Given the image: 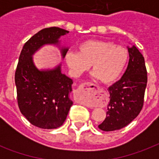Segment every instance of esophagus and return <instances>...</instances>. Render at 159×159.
Returning a JSON list of instances; mask_svg holds the SVG:
<instances>
[{
    "instance_id": "34e87169",
    "label": "esophagus",
    "mask_w": 159,
    "mask_h": 159,
    "mask_svg": "<svg viewBox=\"0 0 159 159\" xmlns=\"http://www.w3.org/2000/svg\"><path fill=\"white\" fill-rule=\"evenodd\" d=\"M100 91V88L96 85L87 82V83H84V84L81 85L78 89H77V94L80 95L81 97H84V98H87V97H92L97 93Z\"/></svg>"
}]
</instances>
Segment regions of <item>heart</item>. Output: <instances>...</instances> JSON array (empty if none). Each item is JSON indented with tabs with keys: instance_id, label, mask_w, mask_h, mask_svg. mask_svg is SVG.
Returning a JSON list of instances; mask_svg holds the SVG:
<instances>
[{
	"instance_id": "heart-1",
	"label": "heart",
	"mask_w": 159,
	"mask_h": 159,
	"mask_svg": "<svg viewBox=\"0 0 159 159\" xmlns=\"http://www.w3.org/2000/svg\"><path fill=\"white\" fill-rule=\"evenodd\" d=\"M128 51L122 46L105 40L89 39L78 46V52H68L65 61L72 74L78 77L89 69L92 76L104 84L118 79L128 61Z\"/></svg>"
}]
</instances>
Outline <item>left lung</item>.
<instances>
[{
  "instance_id": "1",
  "label": "left lung",
  "mask_w": 159,
  "mask_h": 159,
  "mask_svg": "<svg viewBox=\"0 0 159 159\" xmlns=\"http://www.w3.org/2000/svg\"><path fill=\"white\" fill-rule=\"evenodd\" d=\"M128 48V67L122 77L108 88L110 102L106 117L98 125L103 131H114L125 127L138 116L143 105L147 86L144 57L135 46Z\"/></svg>"
}]
</instances>
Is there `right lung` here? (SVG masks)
Wrapping results in <instances>:
<instances>
[{
  "label": "right lung",
  "mask_w": 159,
  "mask_h": 159,
  "mask_svg": "<svg viewBox=\"0 0 159 159\" xmlns=\"http://www.w3.org/2000/svg\"><path fill=\"white\" fill-rule=\"evenodd\" d=\"M68 32L58 27L43 29L25 43L19 57L15 75L19 108L39 128L56 129L64 123L73 104L69 97L73 82L62 73L61 63L52 69L39 70L33 55L47 44L60 47L59 39ZM59 48L63 58L68 48Z\"/></svg>",
  "instance_id": "1"
}]
</instances>
